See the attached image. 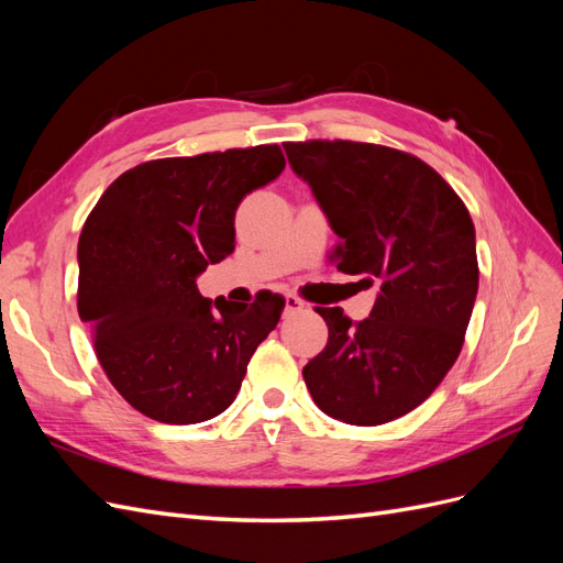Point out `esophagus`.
<instances>
[{"instance_id":"34e87169","label":"esophagus","mask_w":563,"mask_h":563,"mask_svg":"<svg viewBox=\"0 0 563 563\" xmlns=\"http://www.w3.org/2000/svg\"><path fill=\"white\" fill-rule=\"evenodd\" d=\"M284 302H286V312H288V314H291V312H300V310L305 308V302H302L298 296H294V294H286Z\"/></svg>"}]
</instances>
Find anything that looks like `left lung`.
Wrapping results in <instances>:
<instances>
[{
    "instance_id": "8db88e82",
    "label": "left lung",
    "mask_w": 563,
    "mask_h": 563,
    "mask_svg": "<svg viewBox=\"0 0 563 563\" xmlns=\"http://www.w3.org/2000/svg\"><path fill=\"white\" fill-rule=\"evenodd\" d=\"M308 180L338 246V269L378 298L371 317L317 308L329 343L302 368L314 404L347 424L373 428L428 399L465 343L479 263L470 211L430 164L354 141L284 143Z\"/></svg>"
}]
</instances>
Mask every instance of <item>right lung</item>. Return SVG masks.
Returning <instances> with one entry per match:
<instances>
[{"label": "right lung", "instance_id": "right-lung-1", "mask_svg": "<svg viewBox=\"0 0 563 563\" xmlns=\"http://www.w3.org/2000/svg\"><path fill=\"white\" fill-rule=\"evenodd\" d=\"M286 166L279 145L152 159L119 176L79 234L77 310L108 380L166 424L211 420L234 401L251 356L284 312L211 302L197 275L234 251V211Z\"/></svg>", "mask_w": 563, "mask_h": 563}]
</instances>
